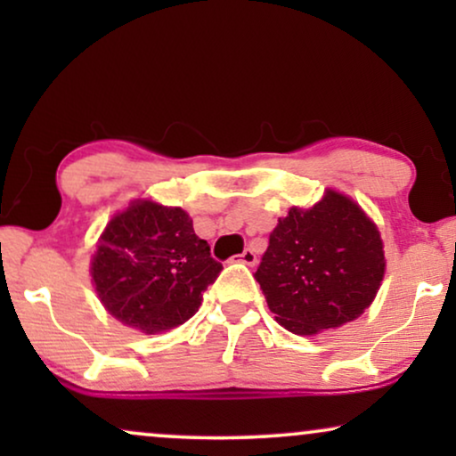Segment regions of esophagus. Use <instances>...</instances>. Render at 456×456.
Wrapping results in <instances>:
<instances>
[{"label": "esophagus", "mask_w": 456, "mask_h": 456, "mask_svg": "<svg viewBox=\"0 0 456 456\" xmlns=\"http://www.w3.org/2000/svg\"><path fill=\"white\" fill-rule=\"evenodd\" d=\"M239 257H240L239 261H242V264H245V265H255V264H257V255H255L253 248H245V251H242Z\"/></svg>", "instance_id": "1"}]
</instances>
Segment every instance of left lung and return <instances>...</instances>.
<instances>
[{
  "label": "left lung",
  "instance_id": "obj_1",
  "mask_svg": "<svg viewBox=\"0 0 456 456\" xmlns=\"http://www.w3.org/2000/svg\"><path fill=\"white\" fill-rule=\"evenodd\" d=\"M382 239L363 209L340 192L278 220L255 272L267 307L292 334L353 322L384 278Z\"/></svg>",
  "mask_w": 456,
  "mask_h": 456
}]
</instances>
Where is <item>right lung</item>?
Here are the masks:
<instances>
[{"label": "right lung", "instance_id": "add662e5", "mask_svg": "<svg viewBox=\"0 0 456 456\" xmlns=\"http://www.w3.org/2000/svg\"><path fill=\"white\" fill-rule=\"evenodd\" d=\"M220 272L189 214L151 201L133 203L108 224L91 267L105 309L145 334L191 320Z\"/></svg>", "mask_w": 456, "mask_h": 456}]
</instances>
